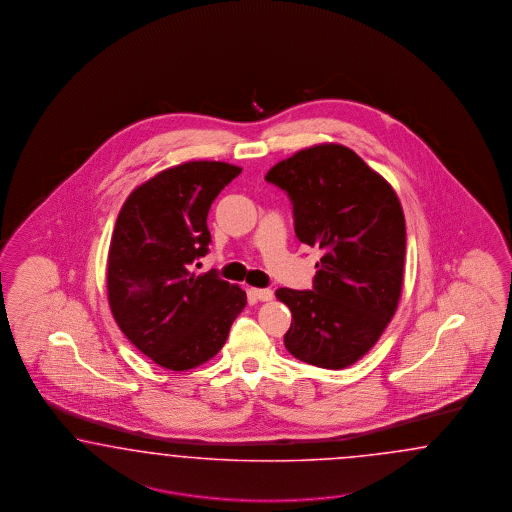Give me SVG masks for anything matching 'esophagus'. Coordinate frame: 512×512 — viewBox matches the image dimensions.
Listing matches in <instances>:
<instances>
[{
  "mask_svg": "<svg viewBox=\"0 0 512 512\" xmlns=\"http://www.w3.org/2000/svg\"><path fill=\"white\" fill-rule=\"evenodd\" d=\"M251 295L255 296L257 300H261V302H268V300H272L274 293L270 289H251Z\"/></svg>",
  "mask_w": 512,
  "mask_h": 512,
  "instance_id": "34e87169",
  "label": "esophagus"
}]
</instances>
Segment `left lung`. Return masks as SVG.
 <instances>
[{
	"mask_svg": "<svg viewBox=\"0 0 512 512\" xmlns=\"http://www.w3.org/2000/svg\"><path fill=\"white\" fill-rule=\"evenodd\" d=\"M266 182L293 202L298 240L323 251L311 289L276 291L293 313L285 347L311 366L347 368L372 349L398 308L402 204L383 176L341 144L296 152Z\"/></svg>",
	"mask_w": 512,
	"mask_h": 512,
	"instance_id": "left-lung-1",
	"label": "left lung"
}]
</instances>
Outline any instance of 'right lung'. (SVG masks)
<instances>
[{"label":"right lung","instance_id":"obj_1","mask_svg":"<svg viewBox=\"0 0 512 512\" xmlns=\"http://www.w3.org/2000/svg\"><path fill=\"white\" fill-rule=\"evenodd\" d=\"M242 172L189 161L155 174L124 202L112 233L107 289L125 338L155 364L184 372L216 357L246 291L216 270L193 274L212 242L210 206Z\"/></svg>","mask_w":512,"mask_h":512}]
</instances>
